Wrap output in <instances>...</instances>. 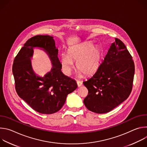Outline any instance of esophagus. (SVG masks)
I'll return each instance as SVG.
<instances>
[{
  "instance_id": "1",
  "label": "esophagus",
  "mask_w": 147,
  "mask_h": 147,
  "mask_svg": "<svg viewBox=\"0 0 147 147\" xmlns=\"http://www.w3.org/2000/svg\"><path fill=\"white\" fill-rule=\"evenodd\" d=\"M77 84L78 87H80L81 86H82V82L80 81H77Z\"/></svg>"
}]
</instances>
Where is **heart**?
I'll return each mask as SVG.
<instances>
[{
    "instance_id": "b5f03b06",
    "label": "heart",
    "mask_w": 147,
    "mask_h": 147,
    "mask_svg": "<svg viewBox=\"0 0 147 147\" xmlns=\"http://www.w3.org/2000/svg\"><path fill=\"white\" fill-rule=\"evenodd\" d=\"M102 58V51L99 46L94 45L91 42H84L70 48L67 55L61 54L60 62L61 69L66 76L71 74L74 68V62H76L78 74L90 76L99 69Z\"/></svg>"
}]
</instances>
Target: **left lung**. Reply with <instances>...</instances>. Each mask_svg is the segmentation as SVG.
<instances>
[{
	"label": "left lung",
	"instance_id": "left-lung-1",
	"mask_svg": "<svg viewBox=\"0 0 147 147\" xmlns=\"http://www.w3.org/2000/svg\"><path fill=\"white\" fill-rule=\"evenodd\" d=\"M134 71L131 55L123 42L115 38L96 72L83 82L88 90L84 99L86 108L102 114L119 106L131 92Z\"/></svg>",
	"mask_w": 147,
	"mask_h": 147
}]
</instances>
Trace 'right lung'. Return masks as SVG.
<instances>
[{
  "label": "right lung",
  "mask_w": 147,
  "mask_h": 147,
  "mask_svg": "<svg viewBox=\"0 0 147 147\" xmlns=\"http://www.w3.org/2000/svg\"><path fill=\"white\" fill-rule=\"evenodd\" d=\"M44 51L49 56L53 67L44 77L33 71L31 59L33 49ZM53 37L36 35L28 39L15 57L13 65L16 90L20 96L35 111L42 114H52L65 104L68 94L77 88L76 81L61 71Z\"/></svg>",
  "instance_id": "add662e5"
}]
</instances>
